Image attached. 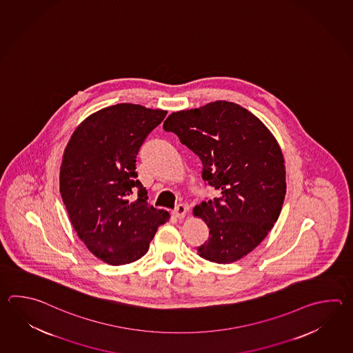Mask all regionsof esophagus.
I'll list each match as a JSON object with an SVG mask.
<instances>
[{
  "instance_id": "obj_1",
  "label": "esophagus",
  "mask_w": 353,
  "mask_h": 353,
  "mask_svg": "<svg viewBox=\"0 0 353 353\" xmlns=\"http://www.w3.org/2000/svg\"><path fill=\"white\" fill-rule=\"evenodd\" d=\"M172 214L177 219H185L188 215V208L185 205H179L176 209L173 210Z\"/></svg>"
}]
</instances>
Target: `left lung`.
Listing matches in <instances>:
<instances>
[{
	"instance_id": "obj_1",
	"label": "left lung",
	"mask_w": 353,
	"mask_h": 353,
	"mask_svg": "<svg viewBox=\"0 0 353 353\" xmlns=\"http://www.w3.org/2000/svg\"><path fill=\"white\" fill-rule=\"evenodd\" d=\"M163 128L200 157L202 179L221 194L194 206L210 229L197 254L217 264L244 258L272 230L285 197L284 157L273 133L226 101L172 113Z\"/></svg>"
}]
</instances>
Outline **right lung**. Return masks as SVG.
Instances as JSON below:
<instances>
[{"instance_id":"add662e5","label":"right lung","mask_w":353,"mask_h":353,"mask_svg":"<svg viewBox=\"0 0 353 353\" xmlns=\"http://www.w3.org/2000/svg\"><path fill=\"white\" fill-rule=\"evenodd\" d=\"M165 114L139 104L110 105L80 123L66 144L59 177L65 209L89 252L109 265L141 259L170 220L147 203L136 179L138 151Z\"/></svg>"}]
</instances>
